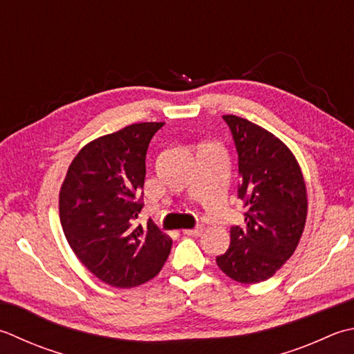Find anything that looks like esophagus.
<instances>
[{"mask_svg": "<svg viewBox=\"0 0 354 354\" xmlns=\"http://www.w3.org/2000/svg\"><path fill=\"white\" fill-rule=\"evenodd\" d=\"M204 232V227H196V228H184L183 233L187 234V236H199L201 233Z\"/></svg>", "mask_w": 354, "mask_h": 354, "instance_id": "34e87169", "label": "esophagus"}]
</instances>
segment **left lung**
<instances>
[{"mask_svg": "<svg viewBox=\"0 0 354 354\" xmlns=\"http://www.w3.org/2000/svg\"><path fill=\"white\" fill-rule=\"evenodd\" d=\"M239 159L238 198L245 224L230 228L218 267L241 283L267 281L296 250L307 221L308 199L299 162L272 131L244 118L224 115Z\"/></svg>", "mask_w": 354, "mask_h": 354, "instance_id": "obj_1", "label": "left lung"}]
</instances>
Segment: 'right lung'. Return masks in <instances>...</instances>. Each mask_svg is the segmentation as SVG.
Listing matches in <instances>:
<instances>
[{
    "label": "right lung",
    "instance_id": "obj_1",
    "mask_svg": "<svg viewBox=\"0 0 354 354\" xmlns=\"http://www.w3.org/2000/svg\"><path fill=\"white\" fill-rule=\"evenodd\" d=\"M164 122H138L90 141L68 165L59 219L68 245L90 273L131 288L161 272L171 238L149 221L135 227L150 140Z\"/></svg>",
    "mask_w": 354,
    "mask_h": 354
}]
</instances>
